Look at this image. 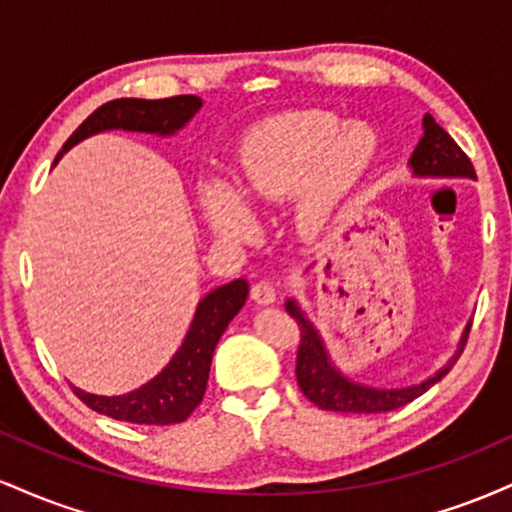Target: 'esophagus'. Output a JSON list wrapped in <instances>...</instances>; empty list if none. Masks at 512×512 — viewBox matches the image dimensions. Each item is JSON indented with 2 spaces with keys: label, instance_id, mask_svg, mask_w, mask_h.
<instances>
[{
  "label": "esophagus",
  "instance_id": "1",
  "mask_svg": "<svg viewBox=\"0 0 512 512\" xmlns=\"http://www.w3.org/2000/svg\"><path fill=\"white\" fill-rule=\"evenodd\" d=\"M252 301L260 303V305H272L279 298V289L272 284V281H257L255 286L250 289Z\"/></svg>",
  "mask_w": 512,
  "mask_h": 512
}]
</instances>
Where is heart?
Here are the masks:
<instances>
[{"mask_svg":"<svg viewBox=\"0 0 512 512\" xmlns=\"http://www.w3.org/2000/svg\"><path fill=\"white\" fill-rule=\"evenodd\" d=\"M375 151L378 134L368 122L342 125L325 110H286L255 122L240 137L233 178L240 194L260 207L296 195L298 228L317 233L363 178ZM199 197L204 219L221 236L245 238L257 228L252 209L226 182H204Z\"/></svg>","mask_w":512,"mask_h":512,"instance_id":"b5f03b06","label":"heart"}]
</instances>
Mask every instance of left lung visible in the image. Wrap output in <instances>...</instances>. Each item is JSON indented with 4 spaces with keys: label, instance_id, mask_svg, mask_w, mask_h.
<instances>
[{
    "label": "left lung",
    "instance_id": "left-lung-1",
    "mask_svg": "<svg viewBox=\"0 0 512 512\" xmlns=\"http://www.w3.org/2000/svg\"><path fill=\"white\" fill-rule=\"evenodd\" d=\"M409 166L419 178H477L467 154L431 115H424V137L416 144L414 154L409 158ZM286 313L298 322V330H301V346H298L296 356L298 387L320 409L342 411V414H380V411H392L414 402L416 397L424 395L428 387L436 385L455 366L464 344H467L469 327H472H464L455 356L436 375H431L419 385L387 390V387H370L346 378L342 370L332 363L330 351L322 342L320 332L298 308L296 301H286Z\"/></svg>",
    "mask_w": 512,
    "mask_h": 512
}]
</instances>
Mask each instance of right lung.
<instances>
[{
    "label": "right lung",
    "mask_w": 512,
    "mask_h": 512,
    "mask_svg": "<svg viewBox=\"0 0 512 512\" xmlns=\"http://www.w3.org/2000/svg\"><path fill=\"white\" fill-rule=\"evenodd\" d=\"M202 108V98L197 96H173L161 101H144V98H117L93 110L91 115L76 127V132L67 139L62 154H67L74 144L84 142L98 132L108 129H125V132H144L170 137L195 117ZM248 298V281L236 279L223 284L202 298L192 325L182 339L180 349L170 358V363L154 380L127 392V395L103 397L74 387V395L98 414L110 416L117 421L146 426H168L180 424L192 414L202 402L207 390L211 356L221 334L226 332L228 322L240 313Z\"/></svg>",
    "instance_id": "right-lung-1"
}]
</instances>
